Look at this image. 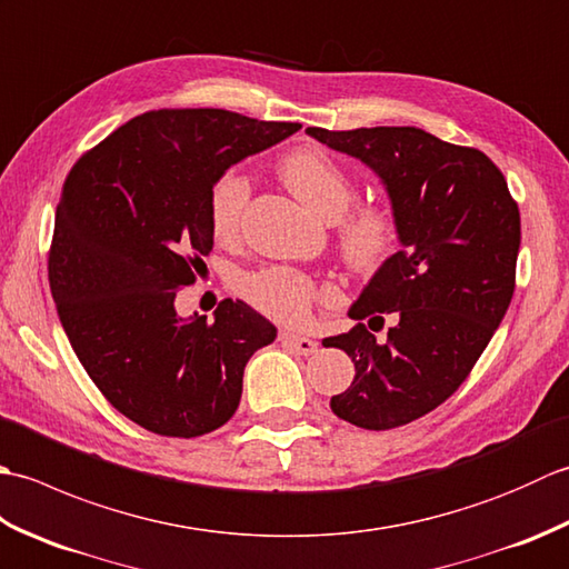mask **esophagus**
<instances>
[{"label": "esophagus", "instance_id": "obj_1", "mask_svg": "<svg viewBox=\"0 0 569 569\" xmlns=\"http://www.w3.org/2000/svg\"><path fill=\"white\" fill-rule=\"evenodd\" d=\"M281 342L286 347H291L293 352L303 355V357H310V355L318 352V342L316 340H310V337H303V335H296V332H283L281 335Z\"/></svg>", "mask_w": 569, "mask_h": 569}]
</instances>
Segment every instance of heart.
I'll return each instance as SVG.
<instances>
[{"label":"heart","instance_id":"1","mask_svg":"<svg viewBox=\"0 0 569 569\" xmlns=\"http://www.w3.org/2000/svg\"><path fill=\"white\" fill-rule=\"evenodd\" d=\"M288 188L303 200L322 220H340L355 200V186L349 176L330 156L318 149L293 151L281 166ZM251 192L249 178L241 171H227L214 180L208 198L210 229L217 239H232L239 232L241 212L247 208ZM396 239V220L386 208L367 204L347 214L340 227V244L345 259L355 269H373L386 259ZM239 293L251 308L278 322H303L312 308L318 291L308 276L269 266L239 278Z\"/></svg>","mask_w":569,"mask_h":569}]
</instances>
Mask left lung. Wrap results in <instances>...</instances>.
Returning <instances> with one entry per match:
<instances>
[{"mask_svg": "<svg viewBox=\"0 0 569 569\" xmlns=\"http://www.w3.org/2000/svg\"><path fill=\"white\" fill-rule=\"evenodd\" d=\"M306 134L371 168L389 196L401 249L361 288L349 318L365 325L322 340L355 361V381L332 396L337 418L391 430L438 408L467 379L509 310L521 214L489 156L416 127H361Z\"/></svg>", "mask_w": 569, "mask_h": 569, "instance_id": "8db88e82", "label": "left lung"}]
</instances>
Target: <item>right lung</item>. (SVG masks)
I'll use <instances>...</instances> for the list:
<instances>
[{"label": "right lung", "mask_w": 569, "mask_h": 569, "mask_svg": "<svg viewBox=\"0 0 569 569\" xmlns=\"http://www.w3.org/2000/svg\"><path fill=\"white\" fill-rule=\"evenodd\" d=\"M300 129L227 110L129 119L72 166L56 210L48 281L80 365L119 413L166 438L234 416L244 367L276 328L224 298L180 318L178 288L212 249L217 178Z\"/></svg>", "instance_id": "1"}]
</instances>
